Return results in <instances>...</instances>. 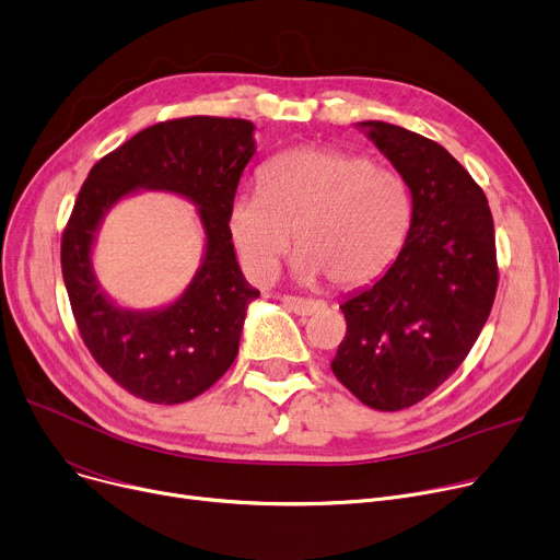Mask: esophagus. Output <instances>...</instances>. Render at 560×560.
<instances>
[{
    "instance_id": "esophagus-1",
    "label": "esophagus",
    "mask_w": 560,
    "mask_h": 560,
    "mask_svg": "<svg viewBox=\"0 0 560 560\" xmlns=\"http://www.w3.org/2000/svg\"><path fill=\"white\" fill-rule=\"evenodd\" d=\"M282 303L299 316H312L316 312L325 310L323 301H314V299H299V295H284Z\"/></svg>"
}]
</instances>
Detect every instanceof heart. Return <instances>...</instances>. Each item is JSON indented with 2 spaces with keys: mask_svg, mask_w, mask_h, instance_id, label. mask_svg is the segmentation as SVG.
<instances>
[{
  "mask_svg": "<svg viewBox=\"0 0 560 560\" xmlns=\"http://www.w3.org/2000/svg\"><path fill=\"white\" fill-rule=\"evenodd\" d=\"M409 217V191L396 172L330 147H293L261 167L259 191L235 196L228 230L257 282L276 278L295 237V276L350 289L393 265Z\"/></svg>",
  "mask_w": 560,
  "mask_h": 560,
  "instance_id": "1",
  "label": "heart"
}]
</instances>
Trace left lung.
Masks as SVG:
<instances>
[{
	"label": "left lung",
	"mask_w": 560,
	"mask_h": 560,
	"mask_svg": "<svg viewBox=\"0 0 560 560\" xmlns=\"http://www.w3.org/2000/svg\"><path fill=\"white\" fill-rule=\"evenodd\" d=\"M411 191L405 246L375 284L341 303L348 330L332 373L361 402L400 411L468 357L498 291L495 228L481 187L441 144L359 121Z\"/></svg>",
	"instance_id": "1"
}]
</instances>
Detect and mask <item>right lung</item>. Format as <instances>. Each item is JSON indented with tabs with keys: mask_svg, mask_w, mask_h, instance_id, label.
<instances>
[{
	"mask_svg": "<svg viewBox=\"0 0 560 560\" xmlns=\"http://www.w3.org/2000/svg\"><path fill=\"white\" fill-rule=\"evenodd\" d=\"M248 119L183 117L140 130L98 160L62 233L60 265L83 343L119 386L155 405L208 390L240 352L259 291L240 269L228 210L255 153ZM142 188L178 192L197 206L207 246L192 282L170 306L128 311L101 289L91 250L105 214Z\"/></svg>",
	"mask_w": 560,
	"mask_h": 560,
	"instance_id": "1",
	"label": "right lung"
}]
</instances>
